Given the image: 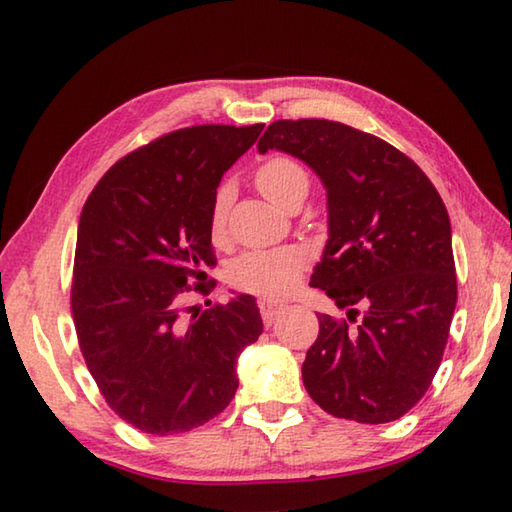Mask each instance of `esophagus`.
<instances>
[{"mask_svg":"<svg viewBox=\"0 0 512 512\" xmlns=\"http://www.w3.org/2000/svg\"><path fill=\"white\" fill-rule=\"evenodd\" d=\"M286 308H288V303L281 299H270V297L259 299V310H262V319L266 325L273 323Z\"/></svg>","mask_w":512,"mask_h":512,"instance_id":"1","label":"esophagus"}]
</instances>
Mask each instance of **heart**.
I'll return each instance as SVG.
<instances>
[{
  "label": "heart",
  "instance_id": "obj_1",
  "mask_svg": "<svg viewBox=\"0 0 512 512\" xmlns=\"http://www.w3.org/2000/svg\"><path fill=\"white\" fill-rule=\"evenodd\" d=\"M257 187L266 198L290 209L295 202H303L310 193V176L295 158L273 156L257 169ZM228 204V187L217 191L211 209V228L213 235L222 233L224 213ZM308 264L306 250L288 246V248H270V250H250L237 257L231 268V281L246 292L255 295L277 297L297 286L301 270Z\"/></svg>",
  "mask_w": 512,
  "mask_h": 512
}]
</instances>
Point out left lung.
I'll use <instances>...</instances> for the list:
<instances>
[{
  "mask_svg": "<svg viewBox=\"0 0 512 512\" xmlns=\"http://www.w3.org/2000/svg\"><path fill=\"white\" fill-rule=\"evenodd\" d=\"M317 173L328 198V242L310 279L356 328L317 314L301 374L334 418L398 420L436 376L458 301L447 206L422 169L385 140L323 121H277L259 138Z\"/></svg>",
  "mask_w": 512,
  "mask_h": 512,
  "instance_id": "1",
  "label": "left lung"
}]
</instances>
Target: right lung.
I'll use <instances>...</instances> for the list:
<instances>
[{"label":"right lung","instance_id":"add662e5","mask_svg":"<svg viewBox=\"0 0 512 512\" xmlns=\"http://www.w3.org/2000/svg\"><path fill=\"white\" fill-rule=\"evenodd\" d=\"M262 129L198 125L162 136L118 160L81 211L76 336L107 405L143 433L191 431L224 411L239 385L237 358L264 330L253 295L182 308L217 262L220 180Z\"/></svg>","mask_w":512,"mask_h":512}]
</instances>
